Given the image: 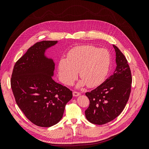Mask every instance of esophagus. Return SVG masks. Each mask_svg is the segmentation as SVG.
I'll return each mask as SVG.
<instances>
[{"instance_id": "obj_1", "label": "esophagus", "mask_w": 149, "mask_h": 149, "mask_svg": "<svg viewBox=\"0 0 149 149\" xmlns=\"http://www.w3.org/2000/svg\"><path fill=\"white\" fill-rule=\"evenodd\" d=\"M80 94H80L79 93L77 92V91H73V96H74V97H77V96H79Z\"/></svg>"}]
</instances>
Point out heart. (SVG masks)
I'll return each instance as SVG.
<instances>
[{
	"mask_svg": "<svg viewBox=\"0 0 149 149\" xmlns=\"http://www.w3.org/2000/svg\"><path fill=\"white\" fill-rule=\"evenodd\" d=\"M111 63L109 52L92 45H82L72 48L67 58L58 62V74L61 81L68 85L73 83L78 71L81 78L77 84L93 88L101 84L109 73Z\"/></svg>",
	"mask_w": 149,
	"mask_h": 149,
	"instance_id": "heart-1",
	"label": "heart"
}]
</instances>
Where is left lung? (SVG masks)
I'll list each match as a JSON object with an SVG mask.
<instances>
[{"mask_svg":"<svg viewBox=\"0 0 149 149\" xmlns=\"http://www.w3.org/2000/svg\"><path fill=\"white\" fill-rule=\"evenodd\" d=\"M113 47L117 65L113 74L96 89L86 93L89 106L85 116L94 124L102 125L116 118L124 110L131 91L132 76L127 60L118 47Z\"/></svg>","mask_w":149,"mask_h":149,"instance_id":"1","label":"left lung"}]
</instances>
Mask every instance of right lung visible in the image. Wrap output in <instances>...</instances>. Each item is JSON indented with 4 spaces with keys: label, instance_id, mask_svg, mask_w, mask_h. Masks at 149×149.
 I'll return each instance as SVG.
<instances>
[{
    "label": "right lung",
    "instance_id": "add662e5",
    "mask_svg": "<svg viewBox=\"0 0 149 149\" xmlns=\"http://www.w3.org/2000/svg\"><path fill=\"white\" fill-rule=\"evenodd\" d=\"M58 41H42L28 49L15 64L11 88L18 106L30 121L49 127L61 119L72 91L53 79L55 63L45 56Z\"/></svg>",
    "mask_w": 149,
    "mask_h": 149
}]
</instances>
